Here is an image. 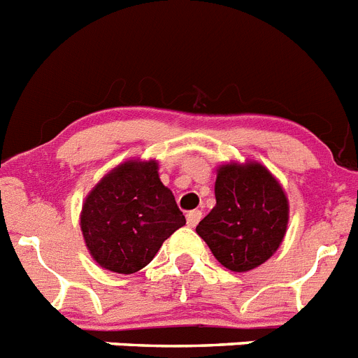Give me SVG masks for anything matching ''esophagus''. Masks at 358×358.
I'll return each instance as SVG.
<instances>
[{"label":"esophagus","mask_w":358,"mask_h":358,"mask_svg":"<svg viewBox=\"0 0 358 358\" xmlns=\"http://www.w3.org/2000/svg\"><path fill=\"white\" fill-rule=\"evenodd\" d=\"M202 218V213L199 210H194V211H188L186 213V224H188L189 227H195L199 224V220Z\"/></svg>","instance_id":"obj_1"}]
</instances>
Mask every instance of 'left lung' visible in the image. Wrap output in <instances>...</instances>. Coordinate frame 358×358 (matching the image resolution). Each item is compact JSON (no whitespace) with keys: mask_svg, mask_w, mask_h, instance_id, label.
I'll use <instances>...</instances> for the list:
<instances>
[{"mask_svg":"<svg viewBox=\"0 0 358 358\" xmlns=\"http://www.w3.org/2000/svg\"><path fill=\"white\" fill-rule=\"evenodd\" d=\"M213 210L197 235L220 264L235 273L260 267L281 245L289 224V199L276 177L258 161L217 166Z\"/></svg>","mask_w":358,"mask_h":358,"instance_id":"left-lung-1","label":"left lung"}]
</instances>
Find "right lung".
<instances>
[{"instance_id":"add662e5","label":"right lung","mask_w":358,"mask_h":358,"mask_svg":"<svg viewBox=\"0 0 358 358\" xmlns=\"http://www.w3.org/2000/svg\"><path fill=\"white\" fill-rule=\"evenodd\" d=\"M157 159H127L94 185L80 211L85 248L100 267L138 273L173 231L186 224Z\"/></svg>"}]
</instances>
